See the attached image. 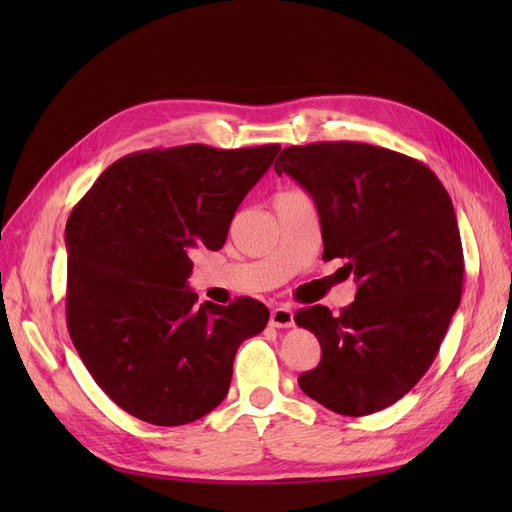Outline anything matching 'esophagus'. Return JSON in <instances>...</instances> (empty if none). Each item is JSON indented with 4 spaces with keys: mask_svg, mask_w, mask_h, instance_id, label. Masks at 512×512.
Instances as JSON below:
<instances>
[{
    "mask_svg": "<svg viewBox=\"0 0 512 512\" xmlns=\"http://www.w3.org/2000/svg\"><path fill=\"white\" fill-rule=\"evenodd\" d=\"M294 324V314L290 307H275L271 312V327H277V329H290Z\"/></svg>",
    "mask_w": 512,
    "mask_h": 512,
    "instance_id": "esophagus-1",
    "label": "esophagus"
}]
</instances>
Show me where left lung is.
<instances>
[{"label":"left lung","mask_w":512,"mask_h":512,"mask_svg":"<svg viewBox=\"0 0 512 512\" xmlns=\"http://www.w3.org/2000/svg\"><path fill=\"white\" fill-rule=\"evenodd\" d=\"M275 173L314 198L322 258H344L359 284L339 316L324 305L294 314L322 348L299 386L344 416L389 408L425 376L461 301L451 196L423 162L350 141L286 147Z\"/></svg>","instance_id":"8db88e82"}]
</instances>
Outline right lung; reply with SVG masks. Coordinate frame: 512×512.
Instances as JSON below:
<instances>
[{"mask_svg": "<svg viewBox=\"0 0 512 512\" xmlns=\"http://www.w3.org/2000/svg\"><path fill=\"white\" fill-rule=\"evenodd\" d=\"M280 145H183L108 166L66 224V320L91 378L151 425L192 423L222 404L243 339L269 309L241 297L196 305L192 254L220 250L245 194Z\"/></svg>", "mask_w": 512, "mask_h": 512, "instance_id": "add662e5", "label": "right lung"}]
</instances>
